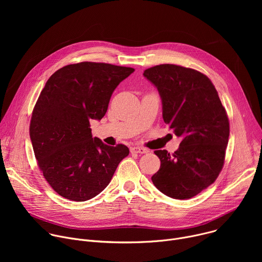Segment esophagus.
Instances as JSON below:
<instances>
[{"instance_id": "34e87169", "label": "esophagus", "mask_w": 262, "mask_h": 262, "mask_svg": "<svg viewBox=\"0 0 262 262\" xmlns=\"http://www.w3.org/2000/svg\"><path fill=\"white\" fill-rule=\"evenodd\" d=\"M130 151H132L133 154H146V152H148V150H147L146 148H144V147H139V146L133 147V148L130 149Z\"/></svg>"}]
</instances>
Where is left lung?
Instances as JSON below:
<instances>
[{
    "mask_svg": "<svg viewBox=\"0 0 262 262\" xmlns=\"http://www.w3.org/2000/svg\"><path fill=\"white\" fill-rule=\"evenodd\" d=\"M143 74L159 90L165 123L182 139L173 155L155 151L161 167L151 180L168 197L190 199L222 171L230 132L226 110L211 81L198 70L161 64Z\"/></svg>",
    "mask_w": 262,
    "mask_h": 262,
    "instance_id": "obj_1",
    "label": "left lung"
}]
</instances>
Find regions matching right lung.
<instances>
[{
    "mask_svg": "<svg viewBox=\"0 0 262 262\" xmlns=\"http://www.w3.org/2000/svg\"><path fill=\"white\" fill-rule=\"evenodd\" d=\"M135 71L107 63L69 64L53 73L33 108L30 138L40 171L52 189L71 201L102 192L119 163L123 145L92 138L90 120L106 113L116 87Z\"/></svg>",
    "mask_w": 262,
    "mask_h": 262,
    "instance_id": "right-lung-1",
    "label": "right lung"
}]
</instances>
